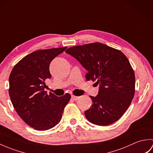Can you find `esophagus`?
I'll list each match as a JSON object with an SVG mask.
<instances>
[{
  "label": "esophagus",
  "mask_w": 153,
  "mask_h": 153,
  "mask_svg": "<svg viewBox=\"0 0 153 153\" xmlns=\"http://www.w3.org/2000/svg\"><path fill=\"white\" fill-rule=\"evenodd\" d=\"M78 99H79V97L71 95V99H72L73 100H77Z\"/></svg>",
  "instance_id": "1"
}]
</instances>
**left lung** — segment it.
Listing matches in <instances>:
<instances>
[{"label":"left lung","mask_w":153,"mask_h":153,"mask_svg":"<svg viewBox=\"0 0 153 153\" xmlns=\"http://www.w3.org/2000/svg\"><path fill=\"white\" fill-rule=\"evenodd\" d=\"M71 55L87 71L85 77L99 85L98 95L90 96L93 105L85 111L93 124L108 126L121 118L135 94V74L125 54L100 43L68 48Z\"/></svg>","instance_id":"8db88e82"}]
</instances>
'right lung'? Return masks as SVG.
Instances as JSON below:
<instances>
[{"label": "right lung", "instance_id": "right-lung-1", "mask_svg": "<svg viewBox=\"0 0 153 153\" xmlns=\"http://www.w3.org/2000/svg\"><path fill=\"white\" fill-rule=\"evenodd\" d=\"M67 47L34 51L13 68L9 77V95L20 118L31 128L48 130L60 122L65 106L71 98L66 93L57 97L45 91L51 77L49 66Z\"/></svg>", "mask_w": 153, "mask_h": 153}]
</instances>
